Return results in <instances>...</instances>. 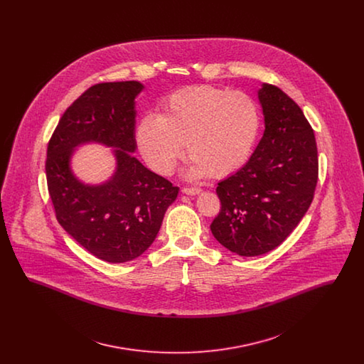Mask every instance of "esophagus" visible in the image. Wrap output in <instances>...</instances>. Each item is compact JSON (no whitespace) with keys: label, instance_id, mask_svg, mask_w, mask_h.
<instances>
[{"label":"esophagus","instance_id":"obj_1","mask_svg":"<svg viewBox=\"0 0 364 364\" xmlns=\"http://www.w3.org/2000/svg\"><path fill=\"white\" fill-rule=\"evenodd\" d=\"M181 191H183L186 195H196V193H199L202 190L198 188V187H184Z\"/></svg>","mask_w":364,"mask_h":364}]
</instances>
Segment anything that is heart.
Wrapping results in <instances>:
<instances>
[{
	"label": "heart",
	"mask_w": 364,
	"mask_h": 364,
	"mask_svg": "<svg viewBox=\"0 0 364 364\" xmlns=\"http://www.w3.org/2000/svg\"><path fill=\"white\" fill-rule=\"evenodd\" d=\"M259 129V109L248 94L196 86L171 94L159 116L144 114L136 127V143L156 173L173 172L186 143L190 176L220 178L245 164Z\"/></svg>",
	"instance_id": "1"
}]
</instances>
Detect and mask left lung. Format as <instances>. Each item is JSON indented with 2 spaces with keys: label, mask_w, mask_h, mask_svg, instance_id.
Wrapping results in <instances>:
<instances>
[{
  "label": "left lung",
  "mask_w": 364,
  "mask_h": 364,
  "mask_svg": "<svg viewBox=\"0 0 364 364\" xmlns=\"http://www.w3.org/2000/svg\"><path fill=\"white\" fill-rule=\"evenodd\" d=\"M264 132L250 161L218 183L221 210L213 236L229 251L258 257L274 250L301 221L318 183V149L303 110L282 90L258 92Z\"/></svg>",
  "instance_id": "left-lung-1"
}]
</instances>
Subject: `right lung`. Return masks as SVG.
Listing matches in <instances>:
<instances>
[{"instance_id":"add662e5","label":"right lung","mask_w":364,"mask_h":364,"mask_svg":"<svg viewBox=\"0 0 364 364\" xmlns=\"http://www.w3.org/2000/svg\"><path fill=\"white\" fill-rule=\"evenodd\" d=\"M139 82L98 83L57 124L48 144V191L58 224L98 259L124 263L154 242L178 187L143 166L134 153ZM87 141L116 146L118 171L102 186H85L70 172L71 150Z\"/></svg>"}]
</instances>
